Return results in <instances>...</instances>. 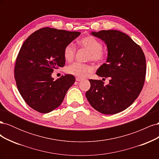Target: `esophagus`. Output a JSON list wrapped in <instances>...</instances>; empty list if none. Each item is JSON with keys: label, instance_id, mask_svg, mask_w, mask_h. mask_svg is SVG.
Wrapping results in <instances>:
<instances>
[{"label": "esophagus", "instance_id": "34e87169", "mask_svg": "<svg viewBox=\"0 0 159 159\" xmlns=\"http://www.w3.org/2000/svg\"><path fill=\"white\" fill-rule=\"evenodd\" d=\"M75 80H76L77 81H81V80H83V79L81 78H79V77H77V78H75Z\"/></svg>", "mask_w": 159, "mask_h": 159}]
</instances>
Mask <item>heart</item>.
I'll return each mask as SVG.
<instances>
[{"label":"heart","instance_id":"1","mask_svg":"<svg viewBox=\"0 0 159 159\" xmlns=\"http://www.w3.org/2000/svg\"><path fill=\"white\" fill-rule=\"evenodd\" d=\"M78 44L81 47L89 51L88 59L94 61L99 62L104 60L105 53L103 50L102 44L97 38L92 36H86L79 40ZM75 46L73 43L67 45L64 50V57L67 61L73 60L75 54ZM93 71V67L89 64H85L75 62L70 65L66 69L67 73L79 78H84L89 72Z\"/></svg>","mask_w":159,"mask_h":159}]
</instances>
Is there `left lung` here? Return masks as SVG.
Returning a JSON list of instances; mask_svg holds the SVG:
<instances>
[{
  "label": "left lung",
  "instance_id": "obj_1",
  "mask_svg": "<svg viewBox=\"0 0 159 159\" xmlns=\"http://www.w3.org/2000/svg\"><path fill=\"white\" fill-rule=\"evenodd\" d=\"M91 34L107 45L106 63L96 74L110 80L105 85L102 80H89L91 87L86 91V98L103 114L119 113L134 102L143 89L147 70L145 54L140 46L121 31L101 30Z\"/></svg>",
  "mask_w": 159,
  "mask_h": 159
}]
</instances>
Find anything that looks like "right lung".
Here are the masks:
<instances>
[{
    "label": "right lung",
    "mask_w": 159,
    "mask_h": 159,
    "mask_svg": "<svg viewBox=\"0 0 159 159\" xmlns=\"http://www.w3.org/2000/svg\"><path fill=\"white\" fill-rule=\"evenodd\" d=\"M80 34L46 27L32 33L23 43L16 60L14 78L22 98L33 109L47 113L63 102L75 77L66 74L54 80L52 74L64 66L65 47Z\"/></svg>",
    "instance_id": "1"
}]
</instances>
